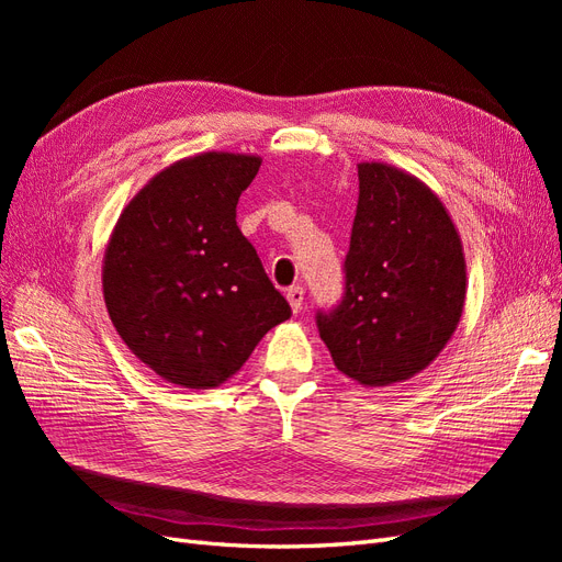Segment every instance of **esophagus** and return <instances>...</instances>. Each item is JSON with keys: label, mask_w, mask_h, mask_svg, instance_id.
I'll list each match as a JSON object with an SVG mask.
<instances>
[{"label": "esophagus", "mask_w": 562, "mask_h": 562, "mask_svg": "<svg viewBox=\"0 0 562 562\" xmlns=\"http://www.w3.org/2000/svg\"><path fill=\"white\" fill-rule=\"evenodd\" d=\"M285 300H288V304H291V310H293V314H297L300 310H302V302H304V291L300 285H293V288H288V293H285Z\"/></svg>", "instance_id": "esophagus-1"}]
</instances>
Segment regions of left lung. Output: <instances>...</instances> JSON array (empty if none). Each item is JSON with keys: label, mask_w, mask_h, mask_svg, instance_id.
<instances>
[{"label": "left lung", "mask_w": 562, "mask_h": 562, "mask_svg": "<svg viewBox=\"0 0 562 562\" xmlns=\"http://www.w3.org/2000/svg\"><path fill=\"white\" fill-rule=\"evenodd\" d=\"M467 300L464 246L427 182L359 164L345 300L316 326L337 370L368 389L407 382L454 335Z\"/></svg>", "instance_id": "obj_1"}]
</instances>
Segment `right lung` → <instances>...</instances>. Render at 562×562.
<instances>
[{
  "label": "right lung",
  "instance_id": "add662e5",
  "mask_svg": "<svg viewBox=\"0 0 562 562\" xmlns=\"http://www.w3.org/2000/svg\"><path fill=\"white\" fill-rule=\"evenodd\" d=\"M262 157L201 151L151 176L119 215L103 258V297L119 337L166 382L213 389L291 318L236 203Z\"/></svg>",
  "mask_w": 562,
  "mask_h": 562
}]
</instances>
